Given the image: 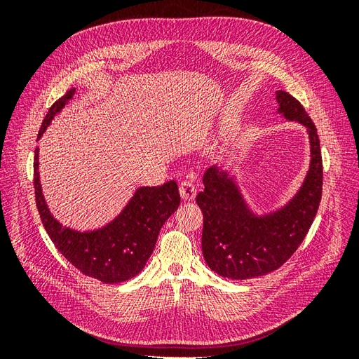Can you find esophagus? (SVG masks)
<instances>
[{"label":"esophagus","instance_id":"1","mask_svg":"<svg viewBox=\"0 0 359 359\" xmlns=\"http://www.w3.org/2000/svg\"><path fill=\"white\" fill-rule=\"evenodd\" d=\"M196 191H198L196 184L193 182V180H182L180 182V193H181L182 199H186V201L193 199Z\"/></svg>","mask_w":359,"mask_h":359}]
</instances>
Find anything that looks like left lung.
<instances>
[{"instance_id": "obj_1", "label": "left lung", "mask_w": 359, "mask_h": 359, "mask_svg": "<svg viewBox=\"0 0 359 359\" xmlns=\"http://www.w3.org/2000/svg\"><path fill=\"white\" fill-rule=\"evenodd\" d=\"M280 111L309 127L311 165L306 182L286 208L265 219L245 210L235 184L224 172L210 168L196 202L203 214L202 252L219 276L245 280L276 271L306 238L322 199L323 166L318 130L304 106L289 93L277 91Z\"/></svg>"}]
</instances>
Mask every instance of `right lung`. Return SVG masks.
<instances>
[{
  "label": "right lung",
  "instance_id": "right-lung-1",
  "mask_svg": "<svg viewBox=\"0 0 359 359\" xmlns=\"http://www.w3.org/2000/svg\"><path fill=\"white\" fill-rule=\"evenodd\" d=\"M74 88L69 90L53 103L43 119L39 137L45 132ZM39 149L34 151V193L36 205L43 226L60 253L78 268L83 276L103 281L119 283L135 277L153 253L161 226L175 212L181 202L175 181H168L157 187H142L136 191L126 210L109 226L100 231L81 233L61 227L50 215L43 199L39 182Z\"/></svg>",
  "mask_w": 359,
  "mask_h": 359
}]
</instances>
